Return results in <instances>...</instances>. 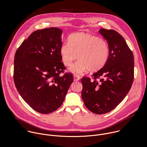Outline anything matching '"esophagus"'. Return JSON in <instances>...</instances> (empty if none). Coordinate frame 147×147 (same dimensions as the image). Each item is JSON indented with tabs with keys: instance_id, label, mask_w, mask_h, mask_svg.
I'll list each match as a JSON object with an SVG mask.
<instances>
[{
	"instance_id": "obj_1",
	"label": "esophagus",
	"mask_w": 147,
	"mask_h": 147,
	"mask_svg": "<svg viewBox=\"0 0 147 147\" xmlns=\"http://www.w3.org/2000/svg\"><path fill=\"white\" fill-rule=\"evenodd\" d=\"M74 81L75 82H77V81H79L80 79V76L75 75L74 76Z\"/></svg>"
}]
</instances>
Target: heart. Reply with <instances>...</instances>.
I'll list each match as a JSON object with an SVG mask.
<instances>
[{"label":"heart","instance_id":"b5f03b06","mask_svg":"<svg viewBox=\"0 0 147 147\" xmlns=\"http://www.w3.org/2000/svg\"><path fill=\"white\" fill-rule=\"evenodd\" d=\"M109 53L107 42L97 36L83 32L71 34L68 43L60 47L63 63L70 66L74 61L80 59L70 69L75 74L81 75L89 69L95 72L101 69L106 63Z\"/></svg>","mask_w":147,"mask_h":147}]
</instances>
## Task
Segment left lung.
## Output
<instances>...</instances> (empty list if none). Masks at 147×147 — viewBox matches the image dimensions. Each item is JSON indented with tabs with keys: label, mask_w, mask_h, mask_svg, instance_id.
Masks as SVG:
<instances>
[{
	"label": "left lung",
	"mask_w": 147,
	"mask_h": 147,
	"mask_svg": "<svg viewBox=\"0 0 147 147\" xmlns=\"http://www.w3.org/2000/svg\"><path fill=\"white\" fill-rule=\"evenodd\" d=\"M98 32L108 43L109 54L105 65L93 74L94 80L82 79V97L92 113L102 114L115 109L125 98L134 80V59L123 37L114 30ZM104 77L98 82L96 78Z\"/></svg>",
	"instance_id": "left-lung-1"
}]
</instances>
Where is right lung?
Segmentation results:
<instances>
[{
	"label": "right lung",
	"instance_id": "1",
	"mask_svg": "<svg viewBox=\"0 0 147 147\" xmlns=\"http://www.w3.org/2000/svg\"><path fill=\"white\" fill-rule=\"evenodd\" d=\"M62 33L55 27L35 31L15 55L16 89L25 102L41 114L52 113L62 105L74 81L71 74L60 75L65 69L60 54Z\"/></svg>",
	"mask_w": 147,
	"mask_h": 147
}]
</instances>
